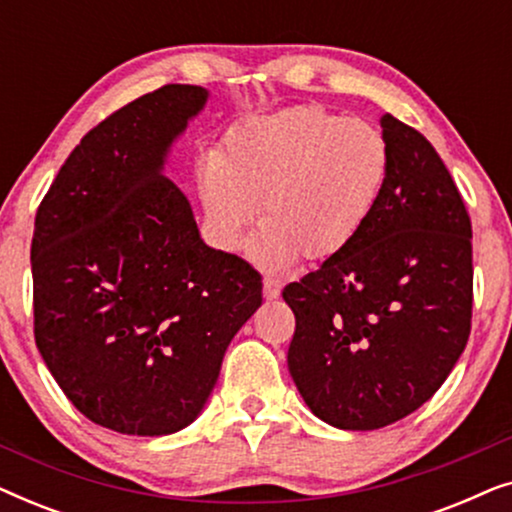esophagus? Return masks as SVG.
Here are the masks:
<instances>
[{
    "label": "esophagus",
    "instance_id": "obj_1",
    "mask_svg": "<svg viewBox=\"0 0 512 512\" xmlns=\"http://www.w3.org/2000/svg\"><path fill=\"white\" fill-rule=\"evenodd\" d=\"M263 293H265V298H268V300L277 298L279 293H282V282H279V279H275V277H265L263 279Z\"/></svg>",
    "mask_w": 512,
    "mask_h": 512
}]
</instances>
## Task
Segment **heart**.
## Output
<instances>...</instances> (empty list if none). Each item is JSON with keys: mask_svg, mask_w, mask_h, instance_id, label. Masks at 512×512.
<instances>
[{"mask_svg": "<svg viewBox=\"0 0 512 512\" xmlns=\"http://www.w3.org/2000/svg\"><path fill=\"white\" fill-rule=\"evenodd\" d=\"M387 167V144L368 123L324 107L286 109L230 132L219 156L202 165V205L223 249L240 247L258 200V256L319 263L366 226Z\"/></svg>", "mask_w": 512, "mask_h": 512, "instance_id": "obj_1", "label": "heart"}]
</instances>
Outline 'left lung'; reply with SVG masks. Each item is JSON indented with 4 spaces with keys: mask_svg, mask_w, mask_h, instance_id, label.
Instances as JSON below:
<instances>
[{
    "mask_svg": "<svg viewBox=\"0 0 512 512\" xmlns=\"http://www.w3.org/2000/svg\"><path fill=\"white\" fill-rule=\"evenodd\" d=\"M387 181L361 233L284 286L289 373L310 410L347 431L408 417L447 380L473 317V230L429 139L380 118Z\"/></svg>",
    "mask_w": 512,
    "mask_h": 512,
    "instance_id": "1",
    "label": "left lung"
}]
</instances>
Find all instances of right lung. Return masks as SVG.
Instances as JSON below:
<instances>
[{
    "label": "right lung",
    "mask_w": 512,
    "mask_h": 512,
    "mask_svg": "<svg viewBox=\"0 0 512 512\" xmlns=\"http://www.w3.org/2000/svg\"><path fill=\"white\" fill-rule=\"evenodd\" d=\"M205 100L167 83L114 111L69 153L34 219L39 352L81 415L128 436L191 424L263 303L261 275L200 240L160 172Z\"/></svg>",
    "instance_id": "obj_1"
}]
</instances>
